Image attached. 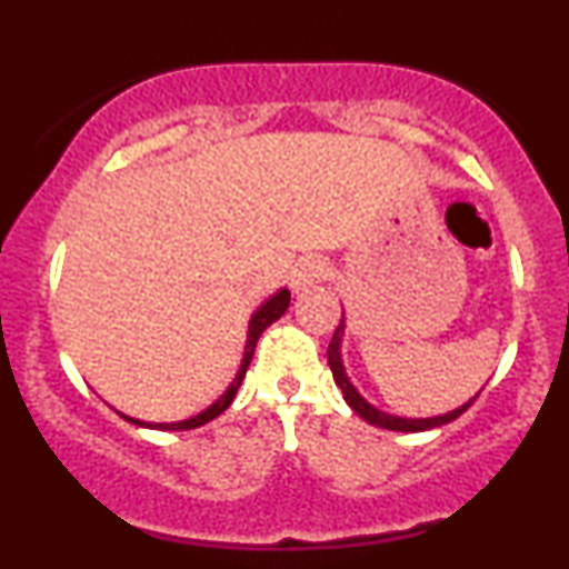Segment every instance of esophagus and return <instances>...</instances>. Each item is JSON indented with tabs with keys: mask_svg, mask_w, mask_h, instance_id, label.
I'll list each match as a JSON object with an SVG mask.
<instances>
[{
	"mask_svg": "<svg viewBox=\"0 0 569 569\" xmlns=\"http://www.w3.org/2000/svg\"><path fill=\"white\" fill-rule=\"evenodd\" d=\"M329 276V267L321 257H305L299 259V264L293 267V276H291V286L293 291H307L312 289L316 283H321Z\"/></svg>",
	"mask_w": 569,
	"mask_h": 569,
	"instance_id": "esophagus-1",
	"label": "esophagus"
}]
</instances>
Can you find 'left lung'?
<instances>
[{"label": "left lung", "mask_w": 569, "mask_h": 569, "mask_svg": "<svg viewBox=\"0 0 569 569\" xmlns=\"http://www.w3.org/2000/svg\"><path fill=\"white\" fill-rule=\"evenodd\" d=\"M342 337H345V316H342V321H339V326H337L335 337H331L329 352H326V356H329L331 375H335L337 388L342 390V396H345V401H348V407L356 411L358 417H363V420H367L369 426H377V428H385V430H401V433H417V430L441 428V426H447V422L457 420V417H460L462 411H466L476 401V396H479V393H476L471 401H466V403H462V407H457V409L447 411V415H439V417H415V420H411V417L388 415V411L371 407L367 398L358 393L356 385L350 382L348 371H345V363H342Z\"/></svg>", "instance_id": "obj_1"}]
</instances>
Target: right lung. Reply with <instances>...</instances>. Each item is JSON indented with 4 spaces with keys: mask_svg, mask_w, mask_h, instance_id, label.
Listing matches in <instances>:
<instances>
[{
    "mask_svg": "<svg viewBox=\"0 0 569 569\" xmlns=\"http://www.w3.org/2000/svg\"><path fill=\"white\" fill-rule=\"evenodd\" d=\"M289 302H291V291L289 289H278L270 299H264V302L257 307V312H253L251 321H248L246 352H243V361H240L238 375H234V380L230 382V388H227L224 393H221L217 401L211 403V407L198 411V415H192V417H189V420H179V422H143V420H136V417H128V415H122V417H126L128 422H133V426L158 428V430H192V428L206 426V422H211L213 417H219L221 411H224L232 403V398H234V393H238L240 382H243V377H246V371H248V363H251V358H253V350H257L259 337H262V331L267 329V326L276 323L278 318L283 316L286 310H289Z\"/></svg>",
    "mask_w": 569,
    "mask_h": 569,
    "instance_id": "obj_1",
    "label": "right lung"
}]
</instances>
